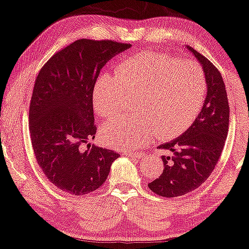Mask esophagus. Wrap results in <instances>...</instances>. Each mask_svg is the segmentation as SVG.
I'll return each mask as SVG.
<instances>
[{"label": "esophagus", "instance_id": "34e87169", "mask_svg": "<svg viewBox=\"0 0 249 249\" xmlns=\"http://www.w3.org/2000/svg\"><path fill=\"white\" fill-rule=\"evenodd\" d=\"M122 154L125 155V156H130L135 160H140L142 157V153H133V151H129V150H124L122 151Z\"/></svg>", "mask_w": 249, "mask_h": 249}]
</instances>
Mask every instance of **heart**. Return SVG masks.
Segmentation results:
<instances>
[{
	"instance_id": "obj_1",
	"label": "heart",
	"mask_w": 249,
	"mask_h": 249,
	"mask_svg": "<svg viewBox=\"0 0 249 249\" xmlns=\"http://www.w3.org/2000/svg\"><path fill=\"white\" fill-rule=\"evenodd\" d=\"M207 77L196 62H182L168 53L145 52L122 59L116 76L103 74L93 89L99 116L110 118L137 94L136 110L107 121L101 135L118 149H136L149 143L160 131L172 137L186 129L202 109Z\"/></svg>"
}]
</instances>
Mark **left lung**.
I'll return each instance as SVG.
<instances>
[{
  "label": "left lung",
  "mask_w": 249,
  "mask_h": 249,
  "mask_svg": "<svg viewBox=\"0 0 249 249\" xmlns=\"http://www.w3.org/2000/svg\"><path fill=\"white\" fill-rule=\"evenodd\" d=\"M187 49L202 65L208 92L192 125L178 138L158 146L166 153L161 156L164 169L148 186L166 197L184 196L207 181L220 158L229 128V103L220 71L192 47Z\"/></svg>",
  "instance_id": "obj_1"
}]
</instances>
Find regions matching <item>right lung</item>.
Segmentation results:
<instances>
[{"label":"right lung","mask_w":249,"mask_h":249,"mask_svg":"<svg viewBox=\"0 0 249 249\" xmlns=\"http://www.w3.org/2000/svg\"><path fill=\"white\" fill-rule=\"evenodd\" d=\"M130 46L80 39L57 52L36 78L29 110L32 148L46 178L64 192L98 190L120 156L89 143L98 129L93 89L104 65Z\"/></svg>","instance_id":"right-lung-1"}]
</instances>
